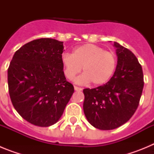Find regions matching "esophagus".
<instances>
[{"mask_svg":"<svg viewBox=\"0 0 154 154\" xmlns=\"http://www.w3.org/2000/svg\"><path fill=\"white\" fill-rule=\"evenodd\" d=\"M74 89H75V91H82V88H79V87H78V86H74Z\"/></svg>","mask_w":154,"mask_h":154,"instance_id":"1","label":"esophagus"}]
</instances>
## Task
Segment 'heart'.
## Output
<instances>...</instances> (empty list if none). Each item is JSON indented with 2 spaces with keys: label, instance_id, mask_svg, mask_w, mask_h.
I'll list each match as a JSON object with an SVG mask.
<instances>
[{
  "label": "heart",
  "instance_id": "1",
  "mask_svg": "<svg viewBox=\"0 0 154 154\" xmlns=\"http://www.w3.org/2000/svg\"><path fill=\"white\" fill-rule=\"evenodd\" d=\"M62 62L68 79H73L82 67L84 73L76 79V82L87 84L92 82L94 85L106 83L116 67V58L113 53L92 44L79 46L72 54L65 53L62 57Z\"/></svg>",
  "mask_w": 154,
  "mask_h": 154
}]
</instances>
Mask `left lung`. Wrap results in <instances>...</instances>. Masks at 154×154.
<instances>
[{
	"instance_id": "8db88e82",
	"label": "left lung",
	"mask_w": 154,
	"mask_h": 154,
	"mask_svg": "<svg viewBox=\"0 0 154 154\" xmlns=\"http://www.w3.org/2000/svg\"><path fill=\"white\" fill-rule=\"evenodd\" d=\"M117 65L107 83L85 89L83 110L92 126L102 130H114L126 123L139 106L143 89L141 65L131 51L114 42Z\"/></svg>"
}]
</instances>
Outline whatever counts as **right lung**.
Returning <instances> with one entry per match:
<instances>
[{
  "mask_svg": "<svg viewBox=\"0 0 154 154\" xmlns=\"http://www.w3.org/2000/svg\"><path fill=\"white\" fill-rule=\"evenodd\" d=\"M63 42L40 38L24 45L8 70L14 107L31 124L46 127L59 120L74 92L62 62Z\"/></svg>",
  "mask_w": 154,
  "mask_h": 154,
  "instance_id": "obj_1",
  "label": "right lung"
}]
</instances>
